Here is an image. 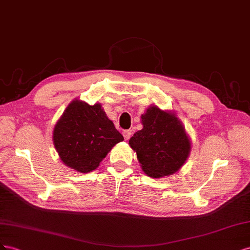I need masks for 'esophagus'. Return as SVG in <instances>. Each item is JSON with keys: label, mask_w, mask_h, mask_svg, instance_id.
I'll return each mask as SVG.
<instances>
[{"label": "esophagus", "mask_w": 250, "mask_h": 250, "mask_svg": "<svg viewBox=\"0 0 250 250\" xmlns=\"http://www.w3.org/2000/svg\"><path fill=\"white\" fill-rule=\"evenodd\" d=\"M123 135H124V137H125V140H129L133 135V132H132V130H125V131H124Z\"/></svg>", "instance_id": "34e87169"}]
</instances>
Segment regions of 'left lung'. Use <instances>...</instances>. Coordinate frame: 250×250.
Here are the masks:
<instances>
[{
  "instance_id": "obj_1",
  "label": "left lung",
  "mask_w": 250,
  "mask_h": 250,
  "mask_svg": "<svg viewBox=\"0 0 250 250\" xmlns=\"http://www.w3.org/2000/svg\"><path fill=\"white\" fill-rule=\"evenodd\" d=\"M144 129L135 133L129 144L137 154L144 172L160 178L177 172L187 161L190 142L180 120L151 106L141 116Z\"/></svg>"
}]
</instances>
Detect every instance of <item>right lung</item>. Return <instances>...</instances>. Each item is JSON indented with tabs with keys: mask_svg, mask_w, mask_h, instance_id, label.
Listing matches in <instances>:
<instances>
[{
	"mask_svg": "<svg viewBox=\"0 0 250 250\" xmlns=\"http://www.w3.org/2000/svg\"><path fill=\"white\" fill-rule=\"evenodd\" d=\"M124 140L102 105L71 103L53 130V144L62 161L81 173L95 169L111 148Z\"/></svg>",
	"mask_w": 250,
	"mask_h": 250,
	"instance_id": "right-lung-1",
	"label": "right lung"
}]
</instances>
